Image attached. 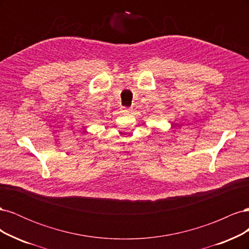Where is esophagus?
<instances>
[{"label": "esophagus", "mask_w": 249, "mask_h": 249, "mask_svg": "<svg viewBox=\"0 0 249 249\" xmlns=\"http://www.w3.org/2000/svg\"><path fill=\"white\" fill-rule=\"evenodd\" d=\"M124 111H125V112H131V111H132V109H130V108H124Z\"/></svg>", "instance_id": "34e87169"}]
</instances>
